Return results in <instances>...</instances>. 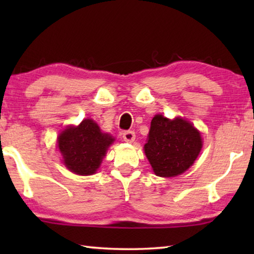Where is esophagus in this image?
<instances>
[{"label": "esophagus", "instance_id": "obj_1", "mask_svg": "<svg viewBox=\"0 0 254 254\" xmlns=\"http://www.w3.org/2000/svg\"><path fill=\"white\" fill-rule=\"evenodd\" d=\"M123 139L126 142H133L135 140V133L133 131H126L123 133Z\"/></svg>", "mask_w": 254, "mask_h": 254}]
</instances>
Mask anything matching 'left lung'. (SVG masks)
<instances>
[{"instance_id":"8db88e82","label":"left lung","mask_w":254,"mask_h":254,"mask_svg":"<svg viewBox=\"0 0 254 254\" xmlns=\"http://www.w3.org/2000/svg\"><path fill=\"white\" fill-rule=\"evenodd\" d=\"M201 147L200 132L190 122L157 114L143 149L154 174L159 177H175L192 166Z\"/></svg>"}]
</instances>
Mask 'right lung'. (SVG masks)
Wrapping results in <instances>:
<instances>
[{
	"label": "right lung",
	"instance_id": "right-lung-1",
	"mask_svg": "<svg viewBox=\"0 0 254 254\" xmlns=\"http://www.w3.org/2000/svg\"><path fill=\"white\" fill-rule=\"evenodd\" d=\"M114 137L103 133L92 119H85L79 126H69L58 135V149L64 165L79 176H88L100 168L107 149Z\"/></svg>",
	"mask_w": 254,
	"mask_h": 254
}]
</instances>
